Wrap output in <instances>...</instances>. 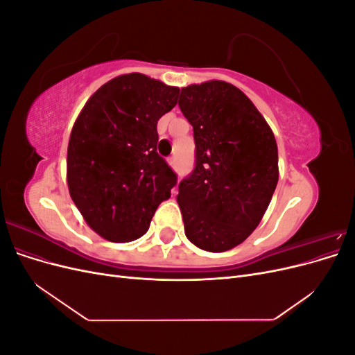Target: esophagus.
Here are the masks:
<instances>
[{
    "label": "esophagus",
    "instance_id": "esophagus-1",
    "mask_svg": "<svg viewBox=\"0 0 355 355\" xmlns=\"http://www.w3.org/2000/svg\"><path fill=\"white\" fill-rule=\"evenodd\" d=\"M168 164H170L171 167H175V166H176V158H175V155L168 158Z\"/></svg>",
    "mask_w": 355,
    "mask_h": 355
}]
</instances>
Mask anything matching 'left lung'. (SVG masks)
Instances as JSON below:
<instances>
[{
	"label": "left lung",
	"mask_w": 355,
	"mask_h": 355,
	"mask_svg": "<svg viewBox=\"0 0 355 355\" xmlns=\"http://www.w3.org/2000/svg\"><path fill=\"white\" fill-rule=\"evenodd\" d=\"M179 108L196 141V166L178 196L185 234L202 250H230L270 206L278 182L274 133L252 101L225 81L182 89Z\"/></svg>",
	"instance_id": "1"
}]
</instances>
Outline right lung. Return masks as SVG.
<instances>
[{
	"instance_id": "right-lung-1",
	"label": "right lung",
	"mask_w": 355,
	"mask_h": 355,
	"mask_svg": "<svg viewBox=\"0 0 355 355\" xmlns=\"http://www.w3.org/2000/svg\"><path fill=\"white\" fill-rule=\"evenodd\" d=\"M178 96V87L146 75H120L92 96L72 127L69 194L90 228L108 241L142 237L178 184L157 153V123Z\"/></svg>"
}]
</instances>
